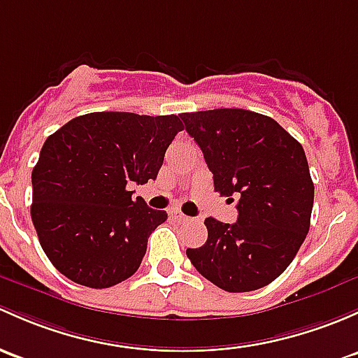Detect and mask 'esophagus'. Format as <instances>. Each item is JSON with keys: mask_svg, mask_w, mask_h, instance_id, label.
Segmentation results:
<instances>
[{"mask_svg": "<svg viewBox=\"0 0 358 358\" xmlns=\"http://www.w3.org/2000/svg\"><path fill=\"white\" fill-rule=\"evenodd\" d=\"M169 217H171V220H175V221H178V223H183V221H189L190 217L187 216V214H183L182 210H178V209H171L169 210Z\"/></svg>", "mask_w": 358, "mask_h": 358, "instance_id": "obj_1", "label": "esophagus"}]
</instances>
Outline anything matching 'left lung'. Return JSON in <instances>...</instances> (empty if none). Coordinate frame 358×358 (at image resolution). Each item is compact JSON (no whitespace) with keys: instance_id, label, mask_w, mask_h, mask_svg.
<instances>
[{"instance_id":"8db88e82","label":"left lung","mask_w":358,"mask_h":358,"mask_svg":"<svg viewBox=\"0 0 358 358\" xmlns=\"http://www.w3.org/2000/svg\"><path fill=\"white\" fill-rule=\"evenodd\" d=\"M180 118L202 149L214 190L238 195L236 223L208 217V240L187 248V257L224 292L266 287L292 264L310 227L314 183L303 148L273 118L248 110Z\"/></svg>"}]
</instances>
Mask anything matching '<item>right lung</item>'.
Masks as SVG:
<instances>
[{
    "label": "right lung",
    "mask_w": 358,
    "mask_h": 358,
    "mask_svg": "<svg viewBox=\"0 0 358 358\" xmlns=\"http://www.w3.org/2000/svg\"><path fill=\"white\" fill-rule=\"evenodd\" d=\"M183 130L176 115L99 111L50 135L32 169V216L41 247L62 274L89 288L130 278L166 210L131 199L130 183L156 180Z\"/></svg>",
    "instance_id": "add662e5"
}]
</instances>
